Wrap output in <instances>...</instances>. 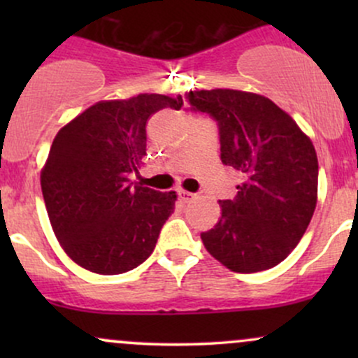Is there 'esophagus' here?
Segmentation results:
<instances>
[{"instance_id":"34e87169","label":"esophagus","mask_w":358,"mask_h":358,"mask_svg":"<svg viewBox=\"0 0 358 358\" xmlns=\"http://www.w3.org/2000/svg\"><path fill=\"white\" fill-rule=\"evenodd\" d=\"M178 196H180V200H182V202H185V203L192 202V200L195 199V195H193V193L185 192V190H178Z\"/></svg>"}]
</instances>
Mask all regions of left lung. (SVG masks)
<instances>
[{
	"instance_id": "left-lung-1",
	"label": "left lung",
	"mask_w": 358,
	"mask_h": 358,
	"mask_svg": "<svg viewBox=\"0 0 358 358\" xmlns=\"http://www.w3.org/2000/svg\"><path fill=\"white\" fill-rule=\"evenodd\" d=\"M192 113L219 127L220 159L239 171L232 200L202 232L205 249L234 273H259L285 261L316 207L318 159L310 138L268 97L232 89L185 94Z\"/></svg>"
}]
</instances>
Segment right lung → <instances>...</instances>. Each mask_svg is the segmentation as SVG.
Returning <instances> with one entry per match:
<instances>
[{"label":"right lung","instance_id":"add662e5","mask_svg":"<svg viewBox=\"0 0 358 358\" xmlns=\"http://www.w3.org/2000/svg\"><path fill=\"white\" fill-rule=\"evenodd\" d=\"M182 97L139 94L97 102L62 127L42 171L57 239L72 261L97 274H122L153 252L175 210V192L131 182L146 155V122Z\"/></svg>","mask_w":358,"mask_h":358}]
</instances>
